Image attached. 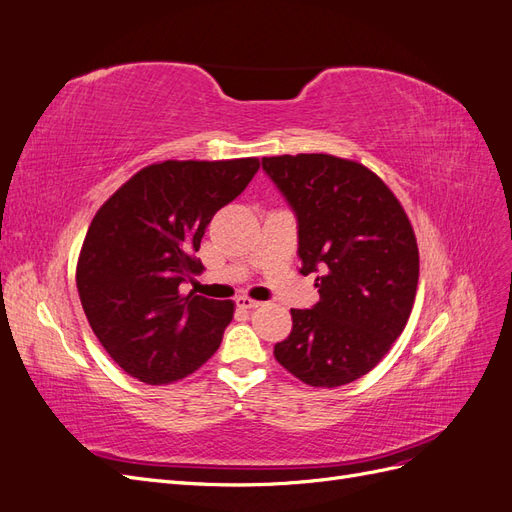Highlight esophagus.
I'll list each match as a JSON object with an SVG mask.
<instances>
[{
    "label": "esophagus",
    "mask_w": 512,
    "mask_h": 512,
    "mask_svg": "<svg viewBox=\"0 0 512 512\" xmlns=\"http://www.w3.org/2000/svg\"><path fill=\"white\" fill-rule=\"evenodd\" d=\"M237 305L243 307V309H254V307H258L260 303H258L256 299H252V297H239V299H237Z\"/></svg>",
    "instance_id": "1"
}]
</instances>
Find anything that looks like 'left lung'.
Wrapping results in <instances>:
<instances>
[{
  "instance_id": "8db88e82",
  "label": "left lung",
  "mask_w": 512,
  "mask_h": 512,
  "mask_svg": "<svg viewBox=\"0 0 512 512\" xmlns=\"http://www.w3.org/2000/svg\"><path fill=\"white\" fill-rule=\"evenodd\" d=\"M299 222L301 273H318L320 301L290 309L277 363L309 386L333 389L374 369L406 329L418 245L397 196L359 162L329 153L262 158Z\"/></svg>"
}]
</instances>
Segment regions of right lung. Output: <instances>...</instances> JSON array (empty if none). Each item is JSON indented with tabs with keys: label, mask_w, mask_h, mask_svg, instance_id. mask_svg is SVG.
Instances as JSON below:
<instances>
[{
	"label": "right lung",
	"mask_w": 512,
	"mask_h": 512,
	"mask_svg": "<svg viewBox=\"0 0 512 512\" xmlns=\"http://www.w3.org/2000/svg\"><path fill=\"white\" fill-rule=\"evenodd\" d=\"M258 168V158L149 164L94 215L76 288L91 331L128 376L170 384L220 348L235 303L183 294L181 284L203 271L194 252L211 218Z\"/></svg>",
	"instance_id": "add662e5"
}]
</instances>
